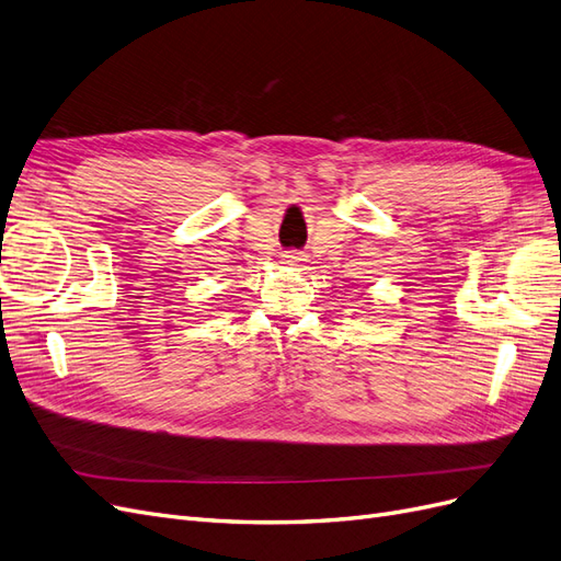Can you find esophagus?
Listing matches in <instances>:
<instances>
[{"mask_svg":"<svg viewBox=\"0 0 561 561\" xmlns=\"http://www.w3.org/2000/svg\"><path fill=\"white\" fill-rule=\"evenodd\" d=\"M280 257H283V264H293V266H297V264L304 262V254L297 252V250H287V252L280 254Z\"/></svg>","mask_w":561,"mask_h":561,"instance_id":"1","label":"esophagus"}]
</instances>
